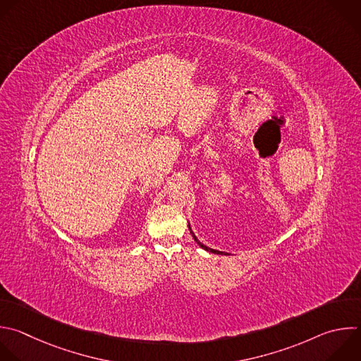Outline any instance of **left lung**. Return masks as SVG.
Returning a JSON list of instances; mask_svg holds the SVG:
<instances>
[{
    "instance_id": "obj_1",
    "label": "left lung",
    "mask_w": 361,
    "mask_h": 361,
    "mask_svg": "<svg viewBox=\"0 0 361 361\" xmlns=\"http://www.w3.org/2000/svg\"><path fill=\"white\" fill-rule=\"evenodd\" d=\"M188 229H190V232H191V235H192V238H194V241L202 248V250H205V251H208V252H211V254H218V255H229V254H226V252H222V251H218V250H212V248H209V247H207V245H204L202 243H200V239L195 236V233L192 232V229H191V226H190V222H188Z\"/></svg>"
}]
</instances>
